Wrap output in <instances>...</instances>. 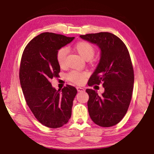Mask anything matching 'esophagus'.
Wrapping results in <instances>:
<instances>
[{"instance_id":"1","label":"esophagus","mask_w":154,"mask_h":154,"mask_svg":"<svg viewBox=\"0 0 154 154\" xmlns=\"http://www.w3.org/2000/svg\"><path fill=\"white\" fill-rule=\"evenodd\" d=\"M77 91H79V92L84 91H85V89L82 88V87H77Z\"/></svg>"}]
</instances>
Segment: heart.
Masks as SVG:
<instances>
[{"mask_svg": "<svg viewBox=\"0 0 154 154\" xmlns=\"http://www.w3.org/2000/svg\"><path fill=\"white\" fill-rule=\"evenodd\" d=\"M75 48L81 57L85 60H89L93 58L95 54V48L90 43L88 42H80L76 44ZM68 50L66 48H61L58 50L57 54V60L60 66L63 67L65 65L66 57ZM67 79L75 84H82L84 83L86 73L85 72H81L78 71H71L66 75Z\"/></svg>", "mask_w": 154, "mask_h": 154, "instance_id": "heart-1", "label": "heart"}]
</instances>
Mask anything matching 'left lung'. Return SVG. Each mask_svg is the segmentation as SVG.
<instances>
[{
	"instance_id": "obj_1",
	"label": "left lung",
	"mask_w": 154,
	"mask_h": 154,
	"mask_svg": "<svg viewBox=\"0 0 154 154\" xmlns=\"http://www.w3.org/2000/svg\"><path fill=\"white\" fill-rule=\"evenodd\" d=\"M100 49V59L88 84L102 83L104 92L87 89L88 112L92 121L103 127L118 124L129 106L134 84V71L129 52L123 42L109 32L81 35Z\"/></svg>"
}]
</instances>
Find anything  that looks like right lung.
I'll return each mask as SVG.
<instances>
[{
	"label": "right lung",
	"mask_w": 154,
	"mask_h": 154,
	"mask_svg": "<svg viewBox=\"0 0 154 154\" xmlns=\"http://www.w3.org/2000/svg\"><path fill=\"white\" fill-rule=\"evenodd\" d=\"M74 38L42 33L27 44L22 54L19 79L25 99L36 119L47 127H63L71 116L76 88L67 85L57 90L50 81L58 77L60 71L58 50Z\"/></svg>",
	"instance_id": "add662e5"
}]
</instances>
